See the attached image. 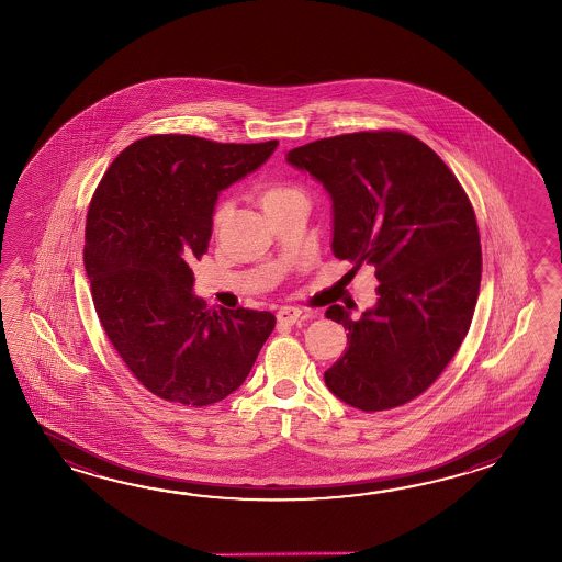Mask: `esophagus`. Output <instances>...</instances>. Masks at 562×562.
I'll list each match as a JSON object with an SVG mask.
<instances>
[{
	"mask_svg": "<svg viewBox=\"0 0 562 562\" xmlns=\"http://www.w3.org/2000/svg\"><path fill=\"white\" fill-rule=\"evenodd\" d=\"M299 317H301V310L291 307V305H285V307L277 311V322L281 325H293V323L299 322Z\"/></svg>",
	"mask_w": 562,
	"mask_h": 562,
	"instance_id": "esophagus-1",
	"label": "esophagus"
}]
</instances>
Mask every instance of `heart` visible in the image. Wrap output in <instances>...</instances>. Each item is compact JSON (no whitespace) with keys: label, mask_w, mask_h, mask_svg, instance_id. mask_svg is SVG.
<instances>
[{"label":"heart","mask_w":562,"mask_h":562,"mask_svg":"<svg viewBox=\"0 0 562 562\" xmlns=\"http://www.w3.org/2000/svg\"><path fill=\"white\" fill-rule=\"evenodd\" d=\"M295 194H301V192L295 187L286 184V182H267V184L259 189V203H261L265 211H269L271 206L283 203V201L295 196ZM227 216L228 203L227 201H221V203L216 204L215 211H213V225L221 227L227 221Z\"/></svg>","instance_id":"heart-1"}]
</instances>
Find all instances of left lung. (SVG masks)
<instances>
[{
    "label": "left lung",
    "mask_w": 562,
    "mask_h": 562,
    "mask_svg": "<svg viewBox=\"0 0 562 562\" xmlns=\"http://www.w3.org/2000/svg\"><path fill=\"white\" fill-rule=\"evenodd\" d=\"M334 201L337 259L375 267L378 303L359 319L331 305L349 347L325 385L363 412L404 406L440 378L476 307V215L454 172L400 131L353 132L289 150Z\"/></svg>",
    "instance_id": "left-lung-1"
}]
</instances>
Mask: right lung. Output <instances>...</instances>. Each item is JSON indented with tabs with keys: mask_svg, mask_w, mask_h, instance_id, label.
<instances>
[{
	"mask_svg": "<svg viewBox=\"0 0 562 562\" xmlns=\"http://www.w3.org/2000/svg\"><path fill=\"white\" fill-rule=\"evenodd\" d=\"M277 144L155 134L124 148L95 189L85 245L95 313L126 368L160 400H225L276 327L269 311L206 310L189 263L209 249L218 192Z\"/></svg>",
	"mask_w": 562,
	"mask_h": 562,
	"instance_id": "obj_1",
	"label": "right lung"
}]
</instances>
